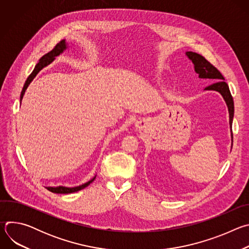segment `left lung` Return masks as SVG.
<instances>
[{"label": "left lung", "mask_w": 249, "mask_h": 249, "mask_svg": "<svg viewBox=\"0 0 249 249\" xmlns=\"http://www.w3.org/2000/svg\"><path fill=\"white\" fill-rule=\"evenodd\" d=\"M187 57L192 61L194 64L195 68V72L199 75V78L201 79H211L214 81L215 83L210 85L209 87L205 88L207 90H217L219 91L229 108V113H230V126L231 129L232 125V119H233V112H234V106H233V99L231 94L230 89L228 84L225 82V78L223 75L220 73V71L215 67L213 66L209 61H207L202 55L197 54L195 52L188 51L186 52ZM231 138H232V131H231Z\"/></svg>", "instance_id": "1"}]
</instances>
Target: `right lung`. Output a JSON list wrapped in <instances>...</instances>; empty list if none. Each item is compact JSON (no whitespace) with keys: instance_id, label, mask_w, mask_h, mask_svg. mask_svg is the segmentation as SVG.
<instances>
[{"instance_id":"right-lung-1","label":"right lung","mask_w":249,"mask_h":249,"mask_svg":"<svg viewBox=\"0 0 249 249\" xmlns=\"http://www.w3.org/2000/svg\"><path fill=\"white\" fill-rule=\"evenodd\" d=\"M66 48H67V44H66V42H65V39H63V40H61L59 43H57L56 46H55L50 52H48L47 54H45L44 56L41 57V59L39 60V62L36 64V66H35L34 70L32 71V73L28 76L27 80L25 81V84H24V86H23V88H22V90H21V93H20V101H21V99H22V97H23V94H24V92H25V89H27V87L29 86V84L31 83V81L35 78V76H36V75L39 73V71L42 70V69H43L44 67H46L47 65H49V64L55 59V57L58 56V55H60ZM94 179H95V176L93 177L92 179H90L89 182H87V183H85V184H83V185L77 186V187H72V188L64 187V186L46 187V188H47L49 191L53 192V193L68 194V193L77 192V191H79V190H82V189L88 187Z\"/></svg>"}]
</instances>
